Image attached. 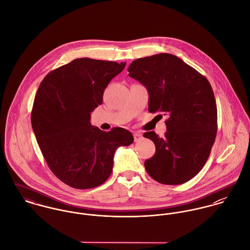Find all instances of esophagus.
Segmentation results:
<instances>
[{
  "mask_svg": "<svg viewBox=\"0 0 250 250\" xmlns=\"http://www.w3.org/2000/svg\"><path fill=\"white\" fill-rule=\"evenodd\" d=\"M143 139V135L142 134H139V133H135L134 134V141L135 142H139Z\"/></svg>",
  "mask_w": 250,
  "mask_h": 250,
  "instance_id": "34e87169",
  "label": "esophagus"
}]
</instances>
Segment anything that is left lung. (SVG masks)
<instances>
[{
    "instance_id": "left-lung-1",
    "label": "left lung",
    "mask_w": 250,
    "mask_h": 250,
    "mask_svg": "<svg viewBox=\"0 0 250 250\" xmlns=\"http://www.w3.org/2000/svg\"><path fill=\"white\" fill-rule=\"evenodd\" d=\"M128 71L147 88L149 112L168 115L164 138L154 131L143 134L156 146L144 162L147 173L165 185L189 181L206 164L216 136L217 109L209 81L166 53L138 59Z\"/></svg>"
}]
</instances>
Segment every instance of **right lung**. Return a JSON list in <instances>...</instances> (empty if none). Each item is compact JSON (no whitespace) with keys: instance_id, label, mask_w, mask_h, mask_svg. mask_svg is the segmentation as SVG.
<instances>
[{"instance_id":"1","label":"right lung","mask_w":250,"mask_h":250,"mask_svg":"<svg viewBox=\"0 0 250 250\" xmlns=\"http://www.w3.org/2000/svg\"><path fill=\"white\" fill-rule=\"evenodd\" d=\"M125 65L76 59L48 73L36 91L31 115L36 141L52 172L74 188H92L106 182L115 150L134 142L126 129L105 132L89 121L107 84Z\"/></svg>"}]
</instances>
